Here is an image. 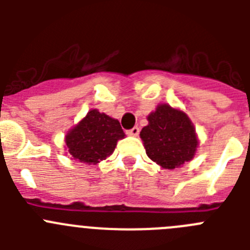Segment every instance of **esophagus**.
<instances>
[{"label": "esophagus", "mask_w": 250, "mask_h": 250, "mask_svg": "<svg viewBox=\"0 0 250 250\" xmlns=\"http://www.w3.org/2000/svg\"><path fill=\"white\" fill-rule=\"evenodd\" d=\"M139 132H140V129H139L138 126H135V127H132V129L127 130V135H130V136H138Z\"/></svg>", "instance_id": "1"}]
</instances>
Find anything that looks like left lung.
I'll return each mask as SVG.
<instances>
[{
  "instance_id": "8db88e82",
  "label": "left lung",
  "mask_w": 250,
  "mask_h": 250,
  "mask_svg": "<svg viewBox=\"0 0 250 250\" xmlns=\"http://www.w3.org/2000/svg\"><path fill=\"white\" fill-rule=\"evenodd\" d=\"M140 138L146 155L163 169L182 167L195 156L199 146L194 124L187 112L167 104H159L147 115Z\"/></svg>"
}]
</instances>
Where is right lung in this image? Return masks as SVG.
I'll use <instances>...</instances> for the list:
<instances>
[{"label":"right lung","mask_w":250,"mask_h":250,"mask_svg":"<svg viewBox=\"0 0 250 250\" xmlns=\"http://www.w3.org/2000/svg\"><path fill=\"white\" fill-rule=\"evenodd\" d=\"M124 138L119 120L91 109L66 134V155L83 164L96 165L111 155Z\"/></svg>","instance_id":"obj_1"}]
</instances>
